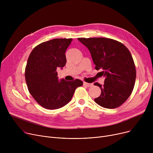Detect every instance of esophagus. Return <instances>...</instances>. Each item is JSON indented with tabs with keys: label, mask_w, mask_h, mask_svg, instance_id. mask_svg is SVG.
<instances>
[{
	"label": "esophagus",
	"mask_w": 153,
	"mask_h": 153,
	"mask_svg": "<svg viewBox=\"0 0 153 153\" xmlns=\"http://www.w3.org/2000/svg\"><path fill=\"white\" fill-rule=\"evenodd\" d=\"M84 85H86L87 87H92V85H93V84L92 83H87V82H84Z\"/></svg>",
	"instance_id": "esophagus-1"
}]
</instances>
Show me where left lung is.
Returning <instances> with one entry per match:
<instances>
[{
    "label": "left lung",
    "instance_id": "obj_1",
    "mask_svg": "<svg viewBox=\"0 0 153 153\" xmlns=\"http://www.w3.org/2000/svg\"><path fill=\"white\" fill-rule=\"evenodd\" d=\"M89 50L95 69H102L105 77L103 86L95 82L101 94L94 99L106 108L120 107L130 97L136 80V68L132 56L122 43L107 38H77Z\"/></svg>",
    "mask_w": 153,
    "mask_h": 153
}]
</instances>
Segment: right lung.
Here are the masks:
<instances>
[{
    "label": "right lung",
    "instance_id": "right-lung-1",
    "mask_svg": "<svg viewBox=\"0 0 153 153\" xmlns=\"http://www.w3.org/2000/svg\"><path fill=\"white\" fill-rule=\"evenodd\" d=\"M72 38H56L40 43L32 50L25 68V81L32 97L46 109H58L68 103L76 88L82 86L79 79L67 81L58 79L56 69L66 65V51Z\"/></svg>",
    "mask_w": 153,
    "mask_h": 153
}]
</instances>
